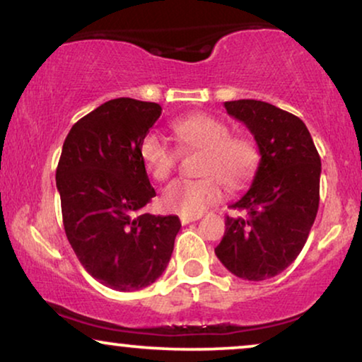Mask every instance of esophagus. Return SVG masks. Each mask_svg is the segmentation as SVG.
<instances>
[{
    "instance_id": "1",
    "label": "esophagus",
    "mask_w": 362,
    "mask_h": 362,
    "mask_svg": "<svg viewBox=\"0 0 362 362\" xmlns=\"http://www.w3.org/2000/svg\"><path fill=\"white\" fill-rule=\"evenodd\" d=\"M180 219H181V224L186 226V224H189V222H194L199 219V216H181Z\"/></svg>"
}]
</instances>
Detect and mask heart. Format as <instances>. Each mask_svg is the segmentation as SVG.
I'll use <instances>...</instances> for the list:
<instances>
[{
    "mask_svg": "<svg viewBox=\"0 0 362 362\" xmlns=\"http://www.w3.org/2000/svg\"><path fill=\"white\" fill-rule=\"evenodd\" d=\"M176 140L182 150H204L201 173L202 180H176L161 192V207L180 216H201L207 207L221 199V185L227 187L244 186L259 165V150L247 136H230V128L219 118L196 113L173 123ZM177 150L161 133L151 132L143 138L140 156L146 171L158 181L166 180L175 170ZM216 177L214 178V176Z\"/></svg>",
    "mask_w": 362,
    "mask_h": 362,
    "instance_id": "heart-1",
    "label": "heart"
}]
</instances>
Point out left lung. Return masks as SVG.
Wrapping results in <instances>:
<instances>
[{"label": "left lung", "instance_id": "1", "mask_svg": "<svg viewBox=\"0 0 362 362\" xmlns=\"http://www.w3.org/2000/svg\"><path fill=\"white\" fill-rule=\"evenodd\" d=\"M259 146L260 161L249 191L226 217L217 259L230 274L260 281L279 275L303 249L320 204L321 160L298 117L260 100L224 102Z\"/></svg>", "mask_w": 362, "mask_h": 362}]
</instances>
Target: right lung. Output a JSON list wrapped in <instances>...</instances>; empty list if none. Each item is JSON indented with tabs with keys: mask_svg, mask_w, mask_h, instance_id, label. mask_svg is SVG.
<instances>
[{
	"mask_svg": "<svg viewBox=\"0 0 362 362\" xmlns=\"http://www.w3.org/2000/svg\"><path fill=\"white\" fill-rule=\"evenodd\" d=\"M160 115L153 102L102 103L71 128L57 165L69 244L93 279L118 291L160 279L181 229L177 216L141 214L156 192L140 145Z\"/></svg>",
	"mask_w": 362,
	"mask_h": 362,
	"instance_id": "right-lung-1",
	"label": "right lung"
}]
</instances>
